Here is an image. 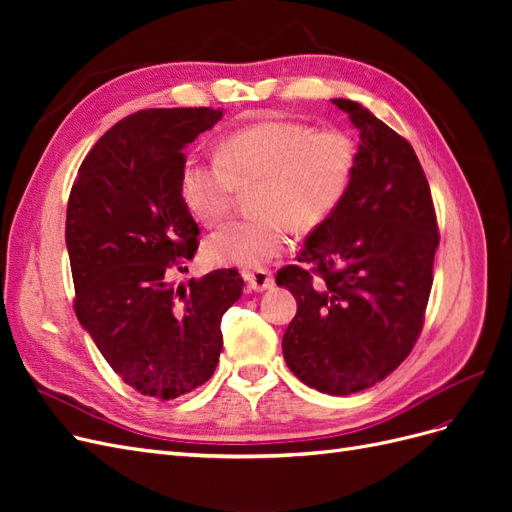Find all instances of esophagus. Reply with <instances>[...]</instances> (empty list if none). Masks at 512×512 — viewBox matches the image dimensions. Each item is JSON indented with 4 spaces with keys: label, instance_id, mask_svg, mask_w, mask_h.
<instances>
[{
    "label": "esophagus",
    "instance_id": "1",
    "mask_svg": "<svg viewBox=\"0 0 512 512\" xmlns=\"http://www.w3.org/2000/svg\"><path fill=\"white\" fill-rule=\"evenodd\" d=\"M245 282L247 286H250V290L254 292H265V290H271L275 286V280H273V273L269 269H258V271H247L245 275Z\"/></svg>",
    "mask_w": 512,
    "mask_h": 512
}]
</instances>
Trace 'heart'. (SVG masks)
Wrapping results in <instances>:
<instances>
[{"label":"heart","mask_w":512,"mask_h":512,"mask_svg":"<svg viewBox=\"0 0 512 512\" xmlns=\"http://www.w3.org/2000/svg\"><path fill=\"white\" fill-rule=\"evenodd\" d=\"M356 145L342 130L269 119L224 136L218 158L192 156L179 173V192L198 222H222L239 190H254L256 220L232 222L205 239L213 267L258 269L290 245V230H314L344 203L356 173Z\"/></svg>","instance_id":"1"}]
</instances>
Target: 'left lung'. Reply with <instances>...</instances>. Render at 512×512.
<instances>
[{
  "label": "left lung",
  "mask_w": 512,
  "mask_h": 512,
  "mask_svg": "<svg viewBox=\"0 0 512 512\" xmlns=\"http://www.w3.org/2000/svg\"><path fill=\"white\" fill-rule=\"evenodd\" d=\"M361 132L344 203L312 230L300 265L277 273L297 299L284 359L303 384L352 395L384 380L423 329L438 224L412 145L359 102L331 100Z\"/></svg>",
  "instance_id": "1"
}]
</instances>
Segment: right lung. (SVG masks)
<instances>
[{
	"label": "right lung",
	"mask_w": 512,
	"mask_h": 512,
	"mask_svg": "<svg viewBox=\"0 0 512 512\" xmlns=\"http://www.w3.org/2000/svg\"><path fill=\"white\" fill-rule=\"evenodd\" d=\"M222 115L149 108L121 119L87 153L70 192L76 318L115 374L149 397L175 399L213 376L222 316L243 290L232 269L190 288L170 282L198 250V224L179 192L181 151Z\"/></svg>",
	"instance_id": "1"
}]
</instances>
